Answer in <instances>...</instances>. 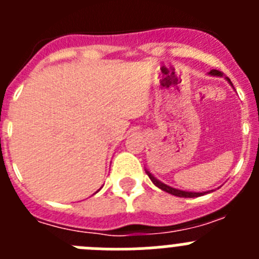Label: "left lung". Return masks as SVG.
Segmentation results:
<instances>
[{"label":"left lung","mask_w":259,"mask_h":259,"mask_svg":"<svg viewBox=\"0 0 259 259\" xmlns=\"http://www.w3.org/2000/svg\"><path fill=\"white\" fill-rule=\"evenodd\" d=\"M209 74L214 75V76H222L221 71H218V70H211ZM227 80L230 81V84H231V80L230 79H227ZM146 174H148V176H149L150 180L153 182V184L157 185L158 188L162 189V191H164V192H167V193H171V194H174V196H178V197H198V196H202V194L206 193V192H203V193H196V192H185V191H180V189L171 188V187H168V185L163 184V183H161L159 180L155 179L154 176H153L149 171H146Z\"/></svg>","instance_id":"8db88e82"}]
</instances>
